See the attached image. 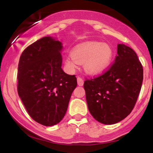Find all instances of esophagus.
<instances>
[{
  "label": "esophagus",
  "instance_id": "1",
  "mask_svg": "<svg viewBox=\"0 0 153 153\" xmlns=\"http://www.w3.org/2000/svg\"><path fill=\"white\" fill-rule=\"evenodd\" d=\"M77 82H78V85L79 86H82L84 83V81L83 80H82V78H80V77H78V78H77Z\"/></svg>",
  "mask_w": 153,
  "mask_h": 153
}]
</instances>
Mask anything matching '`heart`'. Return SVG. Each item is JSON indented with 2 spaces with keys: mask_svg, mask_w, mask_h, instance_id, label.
Masks as SVG:
<instances>
[{
  "mask_svg": "<svg viewBox=\"0 0 153 153\" xmlns=\"http://www.w3.org/2000/svg\"><path fill=\"white\" fill-rule=\"evenodd\" d=\"M114 52L111 47L100 42H88L75 47L72 54L65 59L70 70L76 69L78 64L83 63L88 74L96 75L104 72L111 62Z\"/></svg>",
  "mask_w": 153,
  "mask_h": 153,
  "instance_id": "b5f03b06",
  "label": "heart"
}]
</instances>
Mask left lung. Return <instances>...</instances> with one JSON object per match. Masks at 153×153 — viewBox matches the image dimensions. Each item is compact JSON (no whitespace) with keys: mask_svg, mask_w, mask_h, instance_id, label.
<instances>
[{"mask_svg":"<svg viewBox=\"0 0 153 153\" xmlns=\"http://www.w3.org/2000/svg\"><path fill=\"white\" fill-rule=\"evenodd\" d=\"M115 62L103 75L84 82L89 111L96 121L114 124L134 108L143 80V68L130 47L119 44Z\"/></svg>","mask_w":153,"mask_h":153,"instance_id":"8db88e82","label":"left lung"}]
</instances>
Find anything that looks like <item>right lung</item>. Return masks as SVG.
<instances>
[{
    "label": "right lung",
    "instance_id": "1",
    "mask_svg": "<svg viewBox=\"0 0 153 153\" xmlns=\"http://www.w3.org/2000/svg\"><path fill=\"white\" fill-rule=\"evenodd\" d=\"M61 42L45 36L26 47L18 67V94L35 122L50 127L63 119L73 91L75 75L62 69Z\"/></svg>",
    "mask_w": 153,
    "mask_h": 153
}]
</instances>
